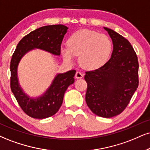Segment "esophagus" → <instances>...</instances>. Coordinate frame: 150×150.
<instances>
[{
	"label": "esophagus",
	"instance_id": "34e87169",
	"mask_svg": "<svg viewBox=\"0 0 150 150\" xmlns=\"http://www.w3.org/2000/svg\"><path fill=\"white\" fill-rule=\"evenodd\" d=\"M83 77V74L82 72L80 71H77L75 74V78L79 79H82Z\"/></svg>",
	"mask_w": 150,
	"mask_h": 150
}]
</instances>
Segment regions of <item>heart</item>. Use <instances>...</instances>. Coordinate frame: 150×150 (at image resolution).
<instances>
[{
  "mask_svg": "<svg viewBox=\"0 0 150 150\" xmlns=\"http://www.w3.org/2000/svg\"><path fill=\"white\" fill-rule=\"evenodd\" d=\"M68 47H62L61 53L64 60L69 63L79 56V63L86 69L95 70L108 62L111 55L112 44L108 36L96 31L82 29L69 37Z\"/></svg>",
  "mask_w": 150,
  "mask_h": 150,
  "instance_id": "heart-1",
  "label": "heart"
}]
</instances>
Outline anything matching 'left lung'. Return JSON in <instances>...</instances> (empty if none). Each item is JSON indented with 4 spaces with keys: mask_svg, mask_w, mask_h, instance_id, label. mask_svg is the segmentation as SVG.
I'll list each match as a JSON object with an SVG mask.
<instances>
[{
    "mask_svg": "<svg viewBox=\"0 0 150 150\" xmlns=\"http://www.w3.org/2000/svg\"><path fill=\"white\" fill-rule=\"evenodd\" d=\"M112 39L111 58L98 69L86 72V101L92 112L110 118L126 108L138 86V61L127 39L103 27Z\"/></svg>",
    "mask_w": 150,
    "mask_h": 150,
    "instance_id": "left-lung-1",
    "label": "left lung"
}]
</instances>
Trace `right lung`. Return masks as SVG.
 Returning <instances> with one entry per match:
<instances>
[{
    "label": "right lung",
    "mask_w": 150,
    "mask_h": 150,
    "mask_svg": "<svg viewBox=\"0 0 150 150\" xmlns=\"http://www.w3.org/2000/svg\"><path fill=\"white\" fill-rule=\"evenodd\" d=\"M68 28L64 25H45L23 37L16 46L10 62V87L16 101L25 113L36 119H44L58 111L63 101L64 92L74 83L76 70L58 74L43 95L34 98L27 95L18 83L17 69L23 55L35 49L60 55V46Z\"/></svg>",
    "instance_id": "obj_1"
}]
</instances>
